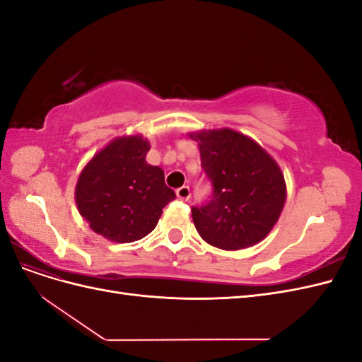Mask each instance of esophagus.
<instances>
[{
	"label": "esophagus",
	"instance_id": "obj_1",
	"mask_svg": "<svg viewBox=\"0 0 362 362\" xmlns=\"http://www.w3.org/2000/svg\"><path fill=\"white\" fill-rule=\"evenodd\" d=\"M190 187L189 185H182V187H180L177 190V196L181 199V201H189L190 199Z\"/></svg>",
	"mask_w": 362,
	"mask_h": 362
}]
</instances>
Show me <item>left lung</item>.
I'll return each mask as SVG.
<instances>
[{"mask_svg":"<svg viewBox=\"0 0 362 362\" xmlns=\"http://www.w3.org/2000/svg\"><path fill=\"white\" fill-rule=\"evenodd\" d=\"M198 141L201 163L213 182V198L192 208L196 231L223 250L246 249L264 240L287 199L278 163L254 139L231 128L189 133Z\"/></svg>","mask_w":362,"mask_h":362,"instance_id":"8db88e82","label":"left lung"}]
</instances>
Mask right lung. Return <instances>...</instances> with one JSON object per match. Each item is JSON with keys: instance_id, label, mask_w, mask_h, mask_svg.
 <instances>
[{"instance_id": "add662e5", "label": "right lung", "mask_w": 362, "mask_h": 362, "mask_svg": "<svg viewBox=\"0 0 362 362\" xmlns=\"http://www.w3.org/2000/svg\"><path fill=\"white\" fill-rule=\"evenodd\" d=\"M149 149L141 134L116 137L89 160L76 181L78 213L93 233L113 243L148 235L163 208L177 198L163 169L146 161Z\"/></svg>"}]
</instances>
